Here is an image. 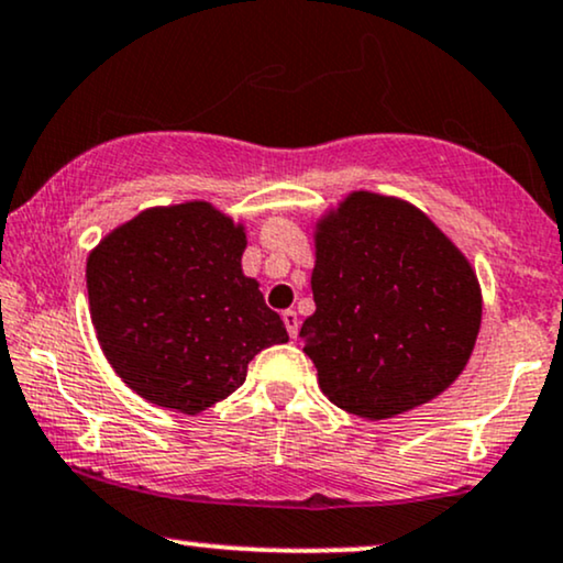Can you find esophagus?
I'll return each instance as SVG.
<instances>
[{"label": "esophagus", "instance_id": "esophagus-1", "mask_svg": "<svg viewBox=\"0 0 563 563\" xmlns=\"http://www.w3.org/2000/svg\"><path fill=\"white\" fill-rule=\"evenodd\" d=\"M283 324H286V330H288L290 338L299 335V314H296L294 309L283 311Z\"/></svg>", "mask_w": 563, "mask_h": 563}]
</instances>
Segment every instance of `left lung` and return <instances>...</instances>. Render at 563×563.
I'll list each match as a JSON object with an SVG mask.
<instances>
[{"label": "left lung", "instance_id": "obj_1", "mask_svg": "<svg viewBox=\"0 0 563 563\" xmlns=\"http://www.w3.org/2000/svg\"><path fill=\"white\" fill-rule=\"evenodd\" d=\"M303 354L335 406L388 419L462 375L483 299L470 262L417 207L351 194L317 225Z\"/></svg>", "mask_w": 563, "mask_h": 563}]
</instances>
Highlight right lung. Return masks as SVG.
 <instances>
[{
  "instance_id": "add662e5",
  "label": "right lung",
  "mask_w": 563,
  "mask_h": 563,
  "mask_svg": "<svg viewBox=\"0 0 563 563\" xmlns=\"http://www.w3.org/2000/svg\"><path fill=\"white\" fill-rule=\"evenodd\" d=\"M246 233L207 201L146 209L88 254L91 322L112 369L146 401L199 415L241 388L280 314L243 275Z\"/></svg>"
}]
</instances>
